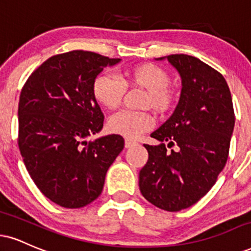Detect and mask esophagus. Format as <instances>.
Here are the masks:
<instances>
[{
    "instance_id": "1",
    "label": "esophagus",
    "mask_w": 251,
    "mask_h": 251,
    "mask_svg": "<svg viewBox=\"0 0 251 251\" xmlns=\"http://www.w3.org/2000/svg\"><path fill=\"white\" fill-rule=\"evenodd\" d=\"M135 145H138V143L135 140H132V139H125V147L126 149H129V147H133Z\"/></svg>"
}]
</instances>
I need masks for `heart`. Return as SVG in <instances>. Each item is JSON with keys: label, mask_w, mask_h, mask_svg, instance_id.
<instances>
[{"label": "heart", "mask_w": 251, "mask_h": 251, "mask_svg": "<svg viewBox=\"0 0 251 251\" xmlns=\"http://www.w3.org/2000/svg\"><path fill=\"white\" fill-rule=\"evenodd\" d=\"M171 76L161 66L145 63L124 71L123 79L110 72L97 75L92 81V95L101 106L116 108L122 102L126 86L146 90L143 106H151L159 113L170 111L175 101V92L170 87ZM153 117L147 111L120 110L107 122L108 131L126 138H137L153 126Z\"/></svg>", "instance_id": "1"}]
</instances>
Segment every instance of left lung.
Returning <instances> with one entry per match:
<instances>
[{
	"instance_id": "left-lung-1",
	"label": "left lung",
	"mask_w": 251,
	"mask_h": 251,
	"mask_svg": "<svg viewBox=\"0 0 251 251\" xmlns=\"http://www.w3.org/2000/svg\"><path fill=\"white\" fill-rule=\"evenodd\" d=\"M162 59V58H160ZM179 71L182 90L172 116L145 144L149 160L139 173V188L160 209L179 212L203 198L227 162L235 113L225 77L199 58L167 56ZM167 147L176 151L167 152Z\"/></svg>"
}]
</instances>
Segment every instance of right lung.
<instances>
[{
  "label": "right lung",
  "instance_id": "right-lung-1",
  "mask_svg": "<svg viewBox=\"0 0 251 251\" xmlns=\"http://www.w3.org/2000/svg\"><path fill=\"white\" fill-rule=\"evenodd\" d=\"M119 58L74 50L42 63L22 87L19 147L35 185L64 208H81L102 191L105 175L124 149L111 134L86 141L104 125L92 81Z\"/></svg>",
  "mask_w": 251,
  "mask_h": 251
}]
</instances>
